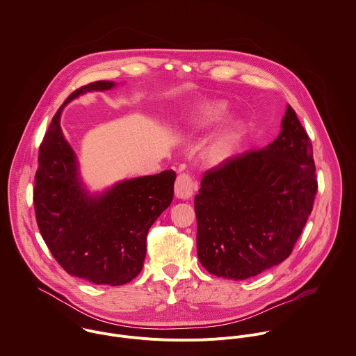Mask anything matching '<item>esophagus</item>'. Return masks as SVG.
<instances>
[{
    "instance_id": "34e87169",
    "label": "esophagus",
    "mask_w": 356,
    "mask_h": 356,
    "mask_svg": "<svg viewBox=\"0 0 356 356\" xmlns=\"http://www.w3.org/2000/svg\"><path fill=\"white\" fill-rule=\"evenodd\" d=\"M195 184L190 175L181 173L177 176L175 183V195L180 200H190L194 194Z\"/></svg>"
}]
</instances>
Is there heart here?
Here are the masks:
<instances>
[{
  "instance_id": "obj_1",
  "label": "heart",
  "mask_w": 356,
  "mask_h": 356,
  "mask_svg": "<svg viewBox=\"0 0 356 356\" xmlns=\"http://www.w3.org/2000/svg\"><path fill=\"white\" fill-rule=\"evenodd\" d=\"M225 114H227V104L224 102H211L205 104L202 110L197 114V117L193 121V128L194 129L208 128L209 125H213L216 122L221 121L225 117ZM238 139H239V132L236 128L221 134L209 145L207 151L205 156L208 163L220 165L224 161H227L231 156Z\"/></svg>"
}]
</instances>
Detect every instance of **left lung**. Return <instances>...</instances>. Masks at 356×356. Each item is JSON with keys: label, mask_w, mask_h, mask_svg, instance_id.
Instances as JSON below:
<instances>
[{"label": "left lung", "mask_w": 356, "mask_h": 356, "mask_svg": "<svg viewBox=\"0 0 356 356\" xmlns=\"http://www.w3.org/2000/svg\"><path fill=\"white\" fill-rule=\"evenodd\" d=\"M278 138L208 170L194 205L201 264L242 281L287 259L312 212L318 181L311 140L287 106Z\"/></svg>", "instance_id": "obj_1"}]
</instances>
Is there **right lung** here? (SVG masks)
<instances>
[{
	"mask_svg": "<svg viewBox=\"0 0 356 356\" xmlns=\"http://www.w3.org/2000/svg\"><path fill=\"white\" fill-rule=\"evenodd\" d=\"M114 86L113 81L81 86L55 114L40 145L33 200L40 232L67 274L90 284L120 286L140 274L148 229L173 201L176 173L163 170L122 180L100 194L85 188L60 114L78 96Z\"/></svg>",
	"mask_w": 356,
	"mask_h": 356,
	"instance_id": "add662e5",
	"label": "right lung"
}]
</instances>
